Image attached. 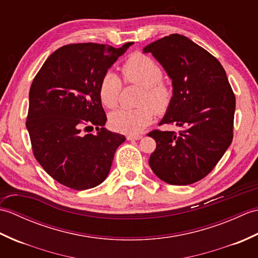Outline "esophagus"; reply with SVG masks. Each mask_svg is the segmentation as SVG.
Returning a JSON list of instances; mask_svg holds the SVG:
<instances>
[{
	"mask_svg": "<svg viewBox=\"0 0 258 258\" xmlns=\"http://www.w3.org/2000/svg\"><path fill=\"white\" fill-rule=\"evenodd\" d=\"M142 138H143V136L142 135H139V134H130V135H127L126 136V139H127L128 141H139V140H141Z\"/></svg>",
	"mask_w": 258,
	"mask_h": 258,
	"instance_id": "obj_1",
	"label": "esophagus"
}]
</instances>
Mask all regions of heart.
<instances>
[{
    "instance_id": "obj_1",
    "label": "heart",
    "mask_w": 258,
    "mask_h": 258,
    "mask_svg": "<svg viewBox=\"0 0 258 258\" xmlns=\"http://www.w3.org/2000/svg\"><path fill=\"white\" fill-rule=\"evenodd\" d=\"M126 83L142 87L139 104L133 109H119L109 115L112 128L126 134H138L149 126L154 112L165 113L173 100V90L162 80L163 71L152 57L142 53L131 55L120 68ZM122 82L114 73L104 74L98 87L101 102L107 108L117 106Z\"/></svg>"
}]
</instances>
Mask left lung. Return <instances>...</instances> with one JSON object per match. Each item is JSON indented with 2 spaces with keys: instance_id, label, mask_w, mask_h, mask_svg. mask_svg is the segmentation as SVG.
<instances>
[{
  "instance_id": "left-lung-1",
  "label": "left lung",
  "mask_w": 258,
  "mask_h": 258,
  "mask_svg": "<svg viewBox=\"0 0 258 258\" xmlns=\"http://www.w3.org/2000/svg\"><path fill=\"white\" fill-rule=\"evenodd\" d=\"M166 71L173 100L160 125L150 166L158 178L171 185H189L204 178L216 166L233 140L235 95L222 64L184 35L171 34L143 48Z\"/></svg>"
}]
</instances>
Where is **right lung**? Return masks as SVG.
<instances>
[{
	"instance_id": "obj_1",
	"label": "right lung",
	"mask_w": 258,
	"mask_h": 258,
	"mask_svg": "<svg viewBox=\"0 0 258 258\" xmlns=\"http://www.w3.org/2000/svg\"><path fill=\"white\" fill-rule=\"evenodd\" d=\"M133 43L59 47L32 82L26 128L33 154L51 177L76 190L100 185L125 136L107 131L98 87L104 74ZM96 126V135L86 134Z\"/></svg>"
}]
</instances>
